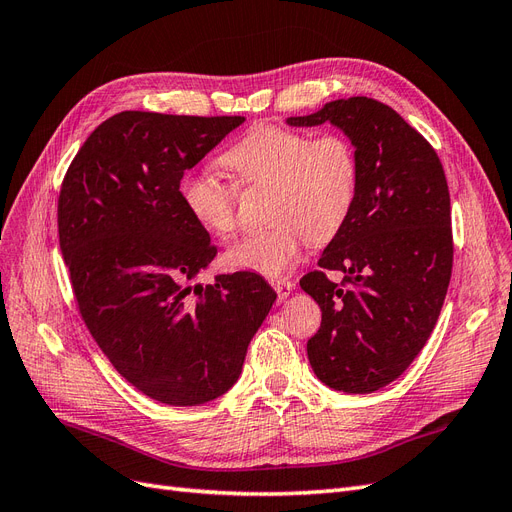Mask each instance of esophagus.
<instances>
[{
  "mask_svg": "<svg viewBox=\"0 0 512 512\" xmlns=\"http://www.w3.org/2000/svg\"><path fill=\"white\" fill-rule=\"evenodd\" d=\"M271 286L275 288L277 297H280V301H284L288 294L294 290V282H290L288 277H275V280H271Z\"/></svg>",
  "mask_w": 512,
  "mask_h": 512,
  "instance_id": "obj_1",
  "label": "esophagus"
}]
</instances>
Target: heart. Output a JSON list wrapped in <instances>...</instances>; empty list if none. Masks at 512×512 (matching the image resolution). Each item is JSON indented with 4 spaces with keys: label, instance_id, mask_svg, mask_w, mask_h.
<instances>
[{
    "label": "heart",
    "instance_id": "b5f03b06",
    "mask_svg": "<svg viewBox=\"0 0 512 512\" xmlns=\"http://www.w3.org/2000/svg\"><path fill=\"white\" fill-rule=\"evenodd\" d=\"M239 185H269V230L243 237L226 252L235 271L277 277L297 262L305 239L320 245L344 226L359 190V160L342 134L309 138L301 130L260 123L222 156ZM179 198L190 218L213 235L237 226V188L211 173H185Z\"/></svg>",
    "mask_w": 512,
    "mask_h": 512
}]
</instances>
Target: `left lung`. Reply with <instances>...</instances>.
Wrapping results in <instances>:
<instances>
[{"label":"left lung","instance_id":"8db88e82","mask_svg":"<svg viewBox=\"0 0 512 512\" xmlns=\"http://www.w3.org/2000/svg\"><path fill=\"white\" fill-rule=\"evenodd\" d=\"M329 121L359 160L352 211L301 288L322 309L307 356L320 382L374 393L410 367L436 327L453 269L451 196L438 153L391 106L333 100L288 126ZM345 273L346 289L326 277Z\"/></svg>","mask_w":512,"mask_h":512}]
</instances>
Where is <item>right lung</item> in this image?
Returning a JSON list of instances; mask_svg holds the SVG:
<instances>
[{"label": "right lung", "mask_w": 512, "mask_h": 512, "mask_svg": "<svg viewBox=\"0 0 512 512\" xmlns=\"http://www.w3.org/2000/svg\"><path fill=\"white\" fill-rule=\"evenodd\" d=\"M243 121L123 111L89 134L61 183L59 247L81 316L119 374L160 404L224 395L277 297L247 271L190 284L218 250L179 181Z\"/></svg>", "instance_id": "1"}]
</instances>
